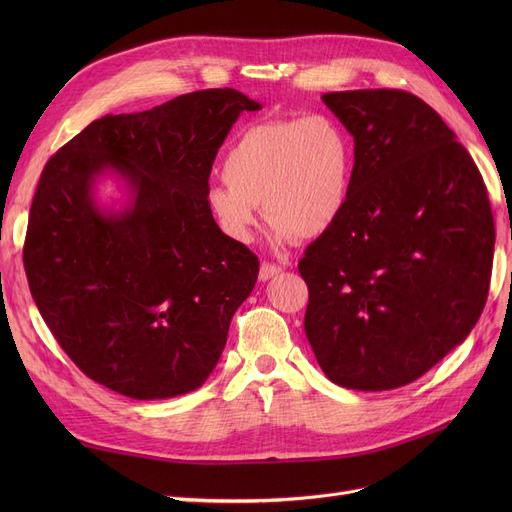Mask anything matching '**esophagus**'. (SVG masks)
Wrapping results in <instances>:
<instances>
[{"label":"esophagus","instance_id":"esophagus-1","mask_svg":"<svg viewBox=\"0 0 512 512\" xmlns=\"http://www.w3.org/2000/svg\"><path fill=\"white\" fill-rule=\"evenodd\" d=\"M280 272H282L280 265L270 263V261H263V263H261V270H259V280H261V282H267V280L276 278Z\"/></svg>","mask_w":512,"mask_h":512}]
</instances>
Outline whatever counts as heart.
Returning <instances> with one entry per match:
<instances>
[{
    "mask_svg": "<svg viewBox=\"0 0 512 512\" xmlns=\"http://www.w3.org/2000/svg\"><path fill=\"white\" fill-rule=\"evenodd\" d=\"M355 184V143L328 114L247 126L224 157V180L205 201L220 228L251 242L261 209L278 242L328 234L346 213Z\"/></svg>",
    "mask_w": 512,
    "mask_h": 512,
    "instance_id": "heart-1",
    "label": "heart"
}]
</instances>
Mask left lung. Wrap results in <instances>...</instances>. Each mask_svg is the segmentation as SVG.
Returning <instances> with one entry per match:
<instances>
[{
  "label": "left lung",
  "instance_id": "left-lung-1",
  "mask_svg": "<svg viewBox=\"0 0 512 512\" xmlns=\"http://www.w3.org/2000/svg\"><path fill=\"white\" fill-rule=\"evenodd\" d=\"M355 139L342 220L307 247L305 334L319 367L365 392L415 382L461 344L488 299L494 218L469 151L398 89L321 95Z\"/></svg>",
  "mask_w": 512,
  "mask_h": 512
}]
</instances>
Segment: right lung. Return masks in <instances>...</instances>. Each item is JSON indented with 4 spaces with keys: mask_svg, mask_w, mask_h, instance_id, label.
Returning a JSON list of instances; mask_svg holds the SVG:
<instances>
[{
    "mask_svg": "<svg viewBox=\"0 0 512 512\" xmlns=\"http://www.w3.org/2000/svg\"><path fill=\"white\" fill-rule=\"evenodd\" d=\"M236 89L180 95L105 116L53 155L37 184L24 270L47 328L97 384L137 400L205 384L259 261L215 224L205 193L213 159L242 112ZM116 173L131 199L94 201Z\"/></svg>",
    "mask_w": 512,
    "mask_h": 512,
    "instance_id": "right-lung-1",
    "label": "right lung"
}]
</instances>
